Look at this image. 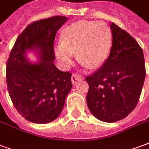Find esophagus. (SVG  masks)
<instances>
[{"instance_id":"34e87169","label":"esophagus","mask_w":149,"mask_h":149,"mask_svg":"<svg viewBox=\"0 0 149 149\" xmlns=\"http://www.w3.org/2000/svg\"><path fill=\"white\" fill-rule=\"evenodd\" d=\"M82 79H83V77L80 75L72 74V84H75L77 81H79L80 80H82Z\"/></svg>"}]
</instances>
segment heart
<instances>
[{
  "mask_svg": "<svg viewBox=\"0 0 149 149\" xmlns=\"http://www.w3.org/2000/svg\"><path fill=\"white\" fill-rule=\"evenodd\" d=\"M112 31L104 22L81 21L68 25L62 33L61 43L55 53L65 66L72 63L74 53L80 61L97 68L106 61L112 46Z\"/></svg>",
  "mask_w": 149,
  "mask_h": 149,
  "instance_id": "1",
  "label": "heart"
}]
</instances>
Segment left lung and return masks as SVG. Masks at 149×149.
I'll return each mask as SVG.
<instances>
[{"label":"left lung","instance_id":"left-lung-1","mask_svg":"<svg viewBox=\"0 0 149 149\" xmlns=\"http://www.w3.org/2000/svg\"><path fill=\"white\" fill-rule=\"evenodd\" d=\"M109 56L86 77V100L92 114L101 121H118L136 106L145 78L143 50L126 31L112 23Z\"/></svg>","mask_w":149,"mask_h":149}]
</instances>
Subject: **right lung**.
Returning a JSON list of instances; mask_svg holds the SVG:
<instances>
[{
  "mask_svg": "<svg viewBox=\"0 0 149 149\" xmlns=\"http://www.w3.org/2000/svg\"><path fill=\"white\" fill-rule=\"evenodd\" d=\"M68 18L56 16L31 23L16 40L6 65V81L13 105L24 119L47 124L61 114L71 90L72 74L54 65L53 42ZM33 51L38 61L26 57Z\"/></svg>",
  "mask_w": 149,
  "mask_h": 149,
  "instance_id": "add662e5",
  "label": "right lung"
}]
</instances>
